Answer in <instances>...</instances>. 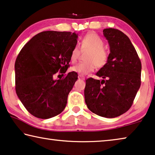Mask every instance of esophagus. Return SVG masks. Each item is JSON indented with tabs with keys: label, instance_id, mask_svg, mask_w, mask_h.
I'll use <instances>...</instances> for the list:
<instances>
[{
	"label": "esophagus",
	"instance_id": "34e87169",
	"mask_svg": "<svg viewBox=\"0 0 155 155\" xmlns=\"http://www.w3.org/2000/svg\"><path fill=\"white\" fill-rule=\"evenodd\" d=\"M78 79L81 80H84L85 77H84V76L82 75H78Z\"/></svg>",
	"mask_w": 155,
	"mask_h": 155
}]
</instances>
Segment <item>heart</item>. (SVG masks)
<instances>
[{"instance_id": "1", "label": "heart", "mask_w": 155, "mask_h": 155, "mask_svg": "<svg viewBox=\"0 0 155 155\" xmlns=\"http://www.w3.org/2000/svg\"><path fill=\"white\" fill-rule=\"evenodd\" d=\"M81 50L89 51L84 62L78 63L71 68V71L80 75H87L97 68H102L107 62L109 53L104 48L103 39L95 33H88L80 41ZM80 54L79 47L73 48L71 53V61L75 62Z\"/></svg>"}]
</instances>
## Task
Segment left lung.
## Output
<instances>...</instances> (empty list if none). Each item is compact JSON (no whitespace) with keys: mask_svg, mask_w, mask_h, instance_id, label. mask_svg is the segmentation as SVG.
<instances>
[{"mask_svg":"<svg viewBox=\"0 0 155 155\" xmlns=\"http://www.w3.org/2000/svg\"><path fill=\"white\" fill-rule=\"evenodd\" d=\"M110 47L107 62L86 80L84 98L93 113L115 118L128 111L141 86V62L127 35L114 28L103 30Z\"/></svg>","mask_w":155,"mask_h":155,"instance_id":"obj_1","label":"left lung"}]
</instances>
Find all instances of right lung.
Here are the masks:
<instances>
[{
  "label": "right lung",
  "mask_w": 155,
  "mask_h": 155,
  "mask_svg": "<svg viewBox=\"0 0 155 155\" xmlns=\"http://www.w3.org/2000/svg\"><path fill=\"white\" fill-rule=\"evenodd\" d=\"M78 35L71 32L45 31L33 37L18 53L15 61V89L28 111L47 119L62 112L68 95L78 80L75 72L66 73Z\"/></svg>",
  "instance_id": "1"
}]
</instances>
